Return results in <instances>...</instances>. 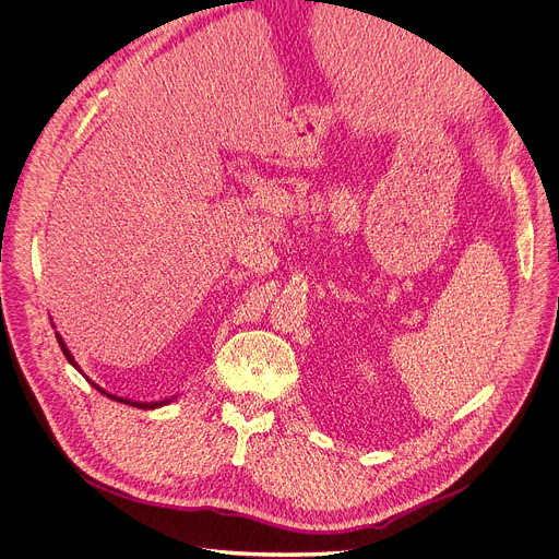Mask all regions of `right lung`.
Returning <instances> with one entry per match:
<instances>
[{
	"mask_svg": "<svg viewBox=\"0 0 559 559\" xmlns=\"http://www.w3.org/2000/svg\"><path fill=\"white\" fill-rule=\"evenodd\" d=\"M52 330H55V323H52ZM55 336H57V343H59V347H61V352H63V356H66V360L79 371V373H84L82 371V367L76 365V360H74V356L70 354V349L66 347V343H63V338H61V334L59 332H55ZM84 378L99 391V393H104V395H108L110 401H117V403H123V405H130V407H136V409H158V407H166V405H170L173 401H177V395H173V397H166V401H154V403H141V401H130V397H123V395H115V393H108L106 389H102L97 382H93L86 373H84Z\"/></svg>",
	"mask_w": 559,
	"mask_h": 559,
	"instance_id": "obj_1",
	"label": "right lung"
}]
</instances>
